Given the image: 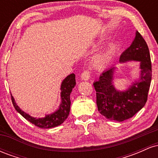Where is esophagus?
Segmentation results:
<instances>
[{"label": "esophagus", "instance_id": "esophagus-1", "mask_svg": "<svg viewBox=\"0 0 158 158\" xmlns=\"http://www.w3.org/2000/svg\"><path fill=\"white\" fill-rule=\"evenodd\" d=\"M81 79L84 81H87L90 79V71L88 70H85L83 73L81 74Z\"/></svg>", "mask_w": 158, "mask_h": 158}]
</instances>
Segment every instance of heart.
<instances>
[{
	"mask_svg": "<svg viewBox=\"0 0 158 158\" xmlns=\"http://www.w3.org/2000/svg\"><path fill=\"white\" fill-rule=\"evenodd\" d=\"M104 39L103 38H101L100 39H99L97 41V46L99 45H101L104 43ZM110 50H106L102 53L99 54V56H97V57L94 59V64H95L96 66L99 67V68H104L109 64L110 60Z\"/></svg>",
	"mask_w": 158,
	"mask_h": 158,
	"instance_id": "obj_1",
	"label": "heart"
}]
</instances>
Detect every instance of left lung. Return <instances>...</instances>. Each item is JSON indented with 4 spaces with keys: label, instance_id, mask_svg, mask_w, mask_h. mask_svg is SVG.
Returning a JSON list of instances; mask_svg holds the SVG:
<instances>
[{
    "label": "left lung",
    "instance_id": "obj_1",
    "mask_svg": "<svg viewBox=\"0 0 158 158\" xmlns=\"http://www.w3.org/2000/svg\"><path fill=\"white\" fill-rule=\"evenodd\" d=\"M138 61L139 77L125 90L116 89L114 74L117 70L114 66L101 74L94 82L97 91V105L99 112L110 120L118 122L131 118L144 107L147 101L152 80V63L149 50L146 41L138 32L129 48L121 54L119 62Z\"/></svg>",
    "mask_w": 158,
    "mask_h": 158
}]
</instances>
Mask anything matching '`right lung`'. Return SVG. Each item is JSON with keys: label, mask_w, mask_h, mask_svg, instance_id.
<instances>
[{"label": "right lung", "mask_w": 158, "mask_h": 158, "mask_svg": "<svg viewBox=\"0 0 158 158\" xmlns=\"http://www.w3.org/2000/svg\"><path fill=\"white\" fill-rule=\"evenodd\" d=\"M75 85V74L71 73L65 78L61 84V103L59 108L52 113L47 114L44 117H41V118L32 117L29 114H27L26 112L21 110L19 106L16 104L14 97L11 95L12 102L15 110L32 124H34L35 126L41 128H54L64 123L65 119L68 118L69 113H70V103H71L70 95Z\"/></svg>", "instance_id": "right-lung-1"}]
</instances>
